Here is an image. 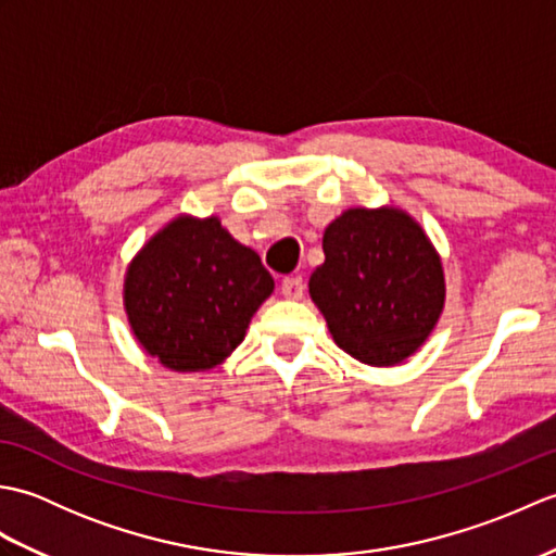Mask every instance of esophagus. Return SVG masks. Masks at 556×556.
I'll return each instance as SVG.
<instances>
[{"mask_svg":"<svg viewBox=\"0 0 556 556\" xmlns=\"http://www.w3.org/2000/svg\"><path fill=\"white\" fill-rule=\"evenodd\" d=\"M303 277H285L281 279V293H285V299L291 301H299L303 296Z\"/></svg>","mask_w":556,"mask_h":556,"instance_id":"esophagus-1","label":"esophagus"}]
</instances>
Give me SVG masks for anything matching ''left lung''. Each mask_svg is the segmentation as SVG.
I'll return each instance as SVG.
<instances>
[{
    "label": "left lung",
    "mask_w": 556,
    "mask_h": 556,
    "mask_svg": "<svg viewBox=\"0 0 556 556\" xmlns=\"http://www.w3.org/2000/svg\"><path fill=\"white\" fill-rule=\"evenodd\" d=\"M323 251L308 287L337 346L377 368L416 353L444 308L440 255L418 224L353 207L325 229Z\"/></svg>",
    "instance_id": "left-lung-1"
}]
</instances>
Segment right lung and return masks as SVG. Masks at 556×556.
<instances>
[{
  "label": "right lung",
  "instance_id": "right-lung-1",
  "mask_svg": "<svg viewBox=\"0 0 556 556\" xmlns=\"http://www.w3.org/2000/svg\"><path fill=\"white\" fill-rule=\"evenodd\" d=\"M275 279L217 217H179L136 255L124 305L150 356L179 372L210 370L241 344Z\"/></svg>",
  "mask_w": 556,
  "mask_h": 556
}]
</instances>
